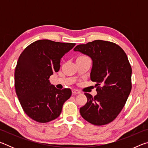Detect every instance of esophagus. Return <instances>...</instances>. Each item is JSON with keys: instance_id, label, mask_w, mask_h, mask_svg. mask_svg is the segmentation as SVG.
Segmentation results:
<instances>
[{"instance_id": "34e87169", "label": "esophagus", "mask_w": 148, "mask_h": 148, "mask_svg": "<svg viewBox=\"0 0 148 148\" xmlns=\"http://www.w3.org/2000/svg\"><path fill=\"white\" fill-rule=\"evenodd\" d=\"M72 92L74 95H77V94H79L80 92H81L79 91V90H77V89H72Z\"/></svg>"}]
</instances>
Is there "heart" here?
I'll use <instances>...</instances> for the list:
<instances>
[{"mask_svg":"<svg viewBox=\"0 0 148 148\" xmlns=\"http://www.w3.org/2000/svg\"><path fill=\"white\" fill-rule=\"evenodd\" d=\"M79 57H86V56H80Z\"/></svg>","mask_w":148,"mask_h":148,"instance_id":"obj_1","label":"heart"}]
</instances>
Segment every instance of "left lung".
<instances>
[{"mask_svg":"<svg viewBox=\"0 0 148 148\" xmlns=\"http://www.w3.org/2000/svg\"><path fill=\"white\" fill-rule=\"evenodd\" d=\"M90 57L91 81L96 82L97 95L85 92L87 103L80 108L82 117L95 125L113 121L124 107L132 88V69L121 47L113 42L97 40L75 47Z\"/></svg>","mask_w":148,"mask_h":148,"instance_id":"8db88e82","label":"left lung"}]
</instances>
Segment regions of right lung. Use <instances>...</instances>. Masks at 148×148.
I'll return each instance as SVG.
<instances>
[{
    "instance_id": "add662e5",
    "label": "right lung",
    "mask_w": 148,
    "mask_h": 148,
    "mask_svg": "<svg viewBox=\"0 0 148 148\" xmlns=\"http://www.w3.org/2000/svg\"><path fill=\"white\" fill-rule=\"evenodd\" d=\"M75 45L39 40L20 55L14 73L15 88L22 108L34 121L47 123L57 118L71 97V89H57L49 79L59 71L61 59Z\"/></svg>"
}]
</instances>
